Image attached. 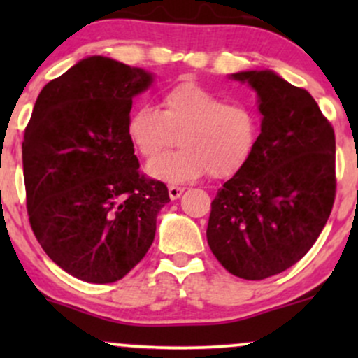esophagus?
<instances>
[{
    "label": "esophagus",
    "instance_id": "34e87169",
    "mask_svg": "<svg viewBox=\"0 0 358 358\" xmlns=\"http://www.w3.org/2000/svg\"><path fill=\"white\" fill-rule=\"evenodd\" d=\"M185 192L183 187H175V185H171V187H168V195H170L171 200H176L180 199V195Z\"/></svg>",
    "mask_w": 358,
    "mask_h": 358
}]
</instances>
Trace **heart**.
I'll return each instance as SVG.
<instances>
[{"label":"heart","instance_id":"1","mask_svg":"<svg viewBox=\"0 0 358 358\" xmlns=\"http://www.w3.org/2000/svg\"><path fill=\"white\" fill-rule=\"evenodd\" d=\"M126 133L146 159L178 139V151L146 166L156 180L185 183L207 173L229 178L241 173L256 153L261 116L250 104L227 102L195 82H182L162 94L158 109L145 104L131 110Z\"/></svg>","mask_w":358,"mask_h":358}]
</instances>
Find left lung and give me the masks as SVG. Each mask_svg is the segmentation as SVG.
Returning <instances> with one entry per match:
<instances>
[{"label": "left lung", "mask_w": 358, "mask_h": 358, "mask_svg": "<svg viewBox=\"0 0 358 358\" xmlns=\"http://www.w3.org/2000/svg\"><path fill=\"white\" fill-rule=\"evenodd\" d=\"M229 79L257 94L261 136L249 165L217 192L207 225L213 256L242 279H266L301 259L335 200V133L316 101L276 72Z\"/></svg>", "instance_id": "left-lung-1"}]
</instances>
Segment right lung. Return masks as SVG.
<instances>
[{"label": "right lung", "mask_w": 358, "mask_h": 358, "mask_svg": "<svg viewBox=\"0 0 358 358\" xmlns=\"http://www.w3.org/2000/svg\"><path fill=\"white\" fill-rule=\"evenodd\" d=\"M155 73L92 55L50 80L22 145L35 237L65 273L106 285L124 278L153 244L165 183L139 175L126 122Z\"/></svg>", "instance_id": "right-lung-1"}]
</instances>
